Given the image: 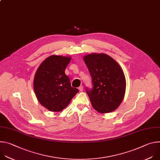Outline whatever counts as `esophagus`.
I'll return each mask as SVG.
<instances>
[{
	"instance_id": "esophagus-1",
	"label": "esophagus",
	"mask_w": 160,
	"mask_h": 160,
	"mask_svg": "<svg viewBox=\"0 0 160 160\" xmlns=\"http://www.w3.org/2000/svg\"><path fill=\"white\" fill-rule=\"evenodd\" d=\"M78 89L80 91H82L83 90V87L82 85H80L79 87H78Z\"/></svg>"
}]
</instances>
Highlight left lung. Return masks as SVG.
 Instances as JSON below:
<instances>
[{
  "label": "left lung",
  "mask_w": 160,
  "mask_h": 160,
  "mask_svg": "<svg viewBox=\"0 0 160 160\" xmlns=\"http://www.w3.org/2000/svg\"><path fill=\"white\" fill-rule=\"evenodd\" d=\"M83 60L92 77L93 88H86V92L93 108L101 113L115 110L123 99L126 88L120 66L106 54H88Z\"/></svg>",
  "instance_id": "obj_1"
}]
</instances>
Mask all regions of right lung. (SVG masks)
Wrapping results in <instances>:
<instances>
[{"label": "right lung", "mask_w": 160, "mask_h": 160, "mask_svg": "<svg viewBox=\"0 0 160 160\" xmlns=\"http://www.w3.org/2000/svg\"><path fill=\"white\" fill-rule=\"evenodd\" d=\"M70 57L52 55L39 66L33 80V88L39 102L51 111L59 112L70 104L79 92L71 85L64 73Z\"/></svg>", "instance_id": "1"}]
</instances>
